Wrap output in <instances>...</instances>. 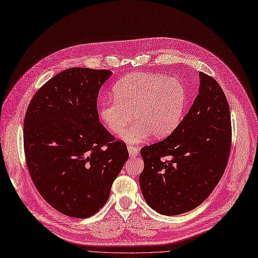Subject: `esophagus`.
Listing matches in <instances>:
<instances>
[{
	"label": "esophagus",
	"mask_w": 258,
	"mask_h": 258,
	"mask_svg": "<svg viewBox=\"0 0 258 258\" xmlns=\"http://www.w3.org/2000/svg\"><path fill=\"white\" fill-rule=\"evenodd\" d=\"M127 150H128V153H130L131 156H137L138 153H139V150H138L137 147H131V146H128Z\"/></svg>",
	"instance_id": "34e87169"
}]
</instances>
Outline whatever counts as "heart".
<instances>
[{"label":"heart","instance_id":"1","mask_svg":"<svg viewBox=\"0 0 258 258\" xmlns=\"http://www.w3.org/2000/svg\"><path fill=\"white\" fill-rule=\"evenodd\" d=\"M113 99L100 105V118L113 135H119L132 120L135 123L124 132L127 144H140L150 135H170L183 118L187 90L176 79L155 73H132L112 88ZM132 116H130V113Z\"/></svg>","mask_w":258,"mask_h":258}]
</instances>
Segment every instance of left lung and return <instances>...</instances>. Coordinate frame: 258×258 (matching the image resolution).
Wrapping results in <instances>:
<instances>
[{
    "label": "left lung",
    "mask_w": 258,
    "mask_h": 258,
    "mask_svg": "<svg viewBox=\"0 0 258 258\" xmlns=\"http://www.w3.org/2000/svg\"><path fill=\"white\" fill-rule=\"evenodd\" d=\"M232 145L230 105L215 79L200 72L199 93L171 134L140 150L139 184L157 213L174 216L202 204L221 179Z\"/></svg>",
    "instance_id": "1"
}]
</instances>
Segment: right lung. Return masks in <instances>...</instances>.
<instances>
[{
  "instance_id": "right-lung-1",
  "label": "right lung",
  "mask_w": 258,
  "mask_h": 258,
  "mask_svg": "<svg viewBox=\"0 0 258 258\" xmlns=\"http://www.w3.org/2000/svg\"><path fill=\"white\" fill-rule=\"evenodd\" d=\"M111 71L70 68L38 90L24 118L26 166L41 197L56 211L88 218L109 198L128 158L99 120V90Z\"/></svg>"
}]
</instances>
